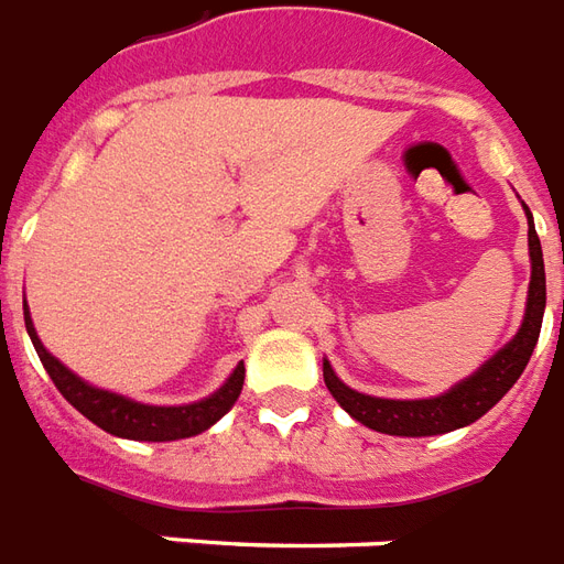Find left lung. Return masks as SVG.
<instances>
[{"label":"left lung","instance_id":"1","mask_svg":"<svg viewBox=\"0 0 564 564\" xmlns=\"http://www.w3.org/2000/svg\"><path fill=\"white\" fill-rule=\"evenodd\" d=\"M529 254H532V282H529V306H525L523 327L475 376L435 400H378V397L345 388L343 381L333 376L330 364H324V384L333 393V400L339 402L355 421L388 435L451 433V430H459V426L484 417L513 388V381L523 376L525 364L535 351L541 322H544V254H541V240L532 228V216H529Z\"/></svg>","mask_w":564,"mask_h":564}]
</instances>
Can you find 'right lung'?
<instances>
[{"mask_svg":"<svg viewBox=\"0 0 564 564\" xmlns=\"http://www.w3.org/2000/svg\"><path fill=\"white\" fill-rule=\"evenodd\" d=\"M23 318H26L29 339L39 351L41 364L47 369V376L56 384V390L63 393L65 400L72 402L77 412L89 417V421L101 426L105 433L119 435V438H141V442H174V438H188V435L204 433L207 426L219 421L221 414L231 409L237 397L242 390V378H246V369L242 364L234 369V376L225 381V388L216 390L209 400H200L195 405H171V409H162V405H141V402H131L126 397H117V393H108V390L89 388L86 381L68 372V369L56 360V357L47 355V348L41 345V339L35 336V327L29 322V312L23 310Z\"/></svg>","mask_w":564,"mask_h":564,"instance_id":"1","label":"right lung"}]
</instances>
